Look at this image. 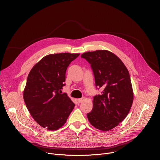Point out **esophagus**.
I'll return each mask as SVG.
<instances>
[{"label":"esophagus","instance_id":"obj_1","mask_svg":"<svg viewBox=\"0 0 160 160\" xmlns=\"http://www.w3.org/2000/svg\"><path fill=\"white\" fill-rule=\"evenodd\" d=\"M85 100V98H84V97H83V98H80V99H78V102H79V103H80V102H82L83 101H84Z\"/></svg>","mask_w":160,"mask_h":160}]
</instances>
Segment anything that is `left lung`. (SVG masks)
Returning a JSON list of instances; mask_svg holds the SVG:
<instances>
[{"label":"left lung","mask_w":160,"mask_h":160,"mask_svg":"<svg viewBox=\"0 0 160 160\" xmlns=\"http://www.w3.org/2000/svg\"><path fill=\"white\" fill-rule=\"evenodd\" d=\"M91 65L96 85L103 90L93 100V108L87 118L93 127L109 131L128 115L133 100L130 75L122 60L107 50L82 54Z\"/></svg>","instance_id":"8db88e82"}]
</instances>
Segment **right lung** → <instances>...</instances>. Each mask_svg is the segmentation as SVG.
Segmentation results:
<instances>
[{
    "label": "right lung",
    "instance_id": "obj_1",
    "mask_svg": "<svg viewBox=\"0 0 160 160\" xmlns=\"http://www.w3.org/2000/svg\"><path fill=\"white\" fill-rule=\"evenodd\" d=\"M80 54L59 53L45 56L30 72L23 99L35 121L42 127L56 130L62 127L75 104L61 90L65 85L66 72Z\"/></svg>",
    "mask_w": 160,
    "mask_h": 160
}]
</instances>
